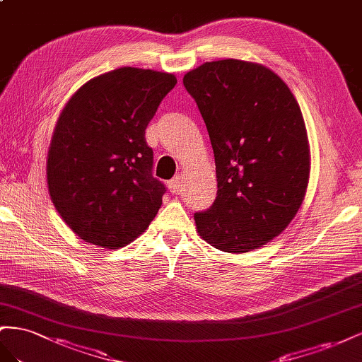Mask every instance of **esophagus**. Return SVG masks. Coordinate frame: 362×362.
Instances as JSON below:
<instances>
[{
  "label": "esophagus",
  "mask_w": 362,
  "mask_h": 362,
  "mask_svg": "<svg viewBox=\"0 0 362 362\" xmlns=\"http://www.w3.org/2000/svg\"><path fill=\"white\" fill-rule=\"evenodd\" d=\"M168 188H170V191H171L173 194H177V192L180 191V188H182L180 177H174V179H171V180L168 182Z\"/></svg>",
  "instance_id": "esophagus-1"
}]
</instances>
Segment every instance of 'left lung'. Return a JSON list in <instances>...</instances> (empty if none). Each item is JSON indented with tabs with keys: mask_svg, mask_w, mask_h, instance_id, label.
Listing matches in <instances>:
<instances>
[{
	"mask_svg": "<svg viewBox=\"0 0 362 362\" xmlns=\"http://www.w3.org/2000/svg\"><path fill=\"white\" fill-rule=\"evenodd\" d=\"M209 133L216 197L195 212L202 238L227 253L262 247L285 230L305 199L309 146L293 92L252 62H206L183 77Z\"/></svg>",
	"mask_w": 362,
	"mask_h": 362,
	"instance_id": "obj_1",
	"label": "left lung"
}]
</instances>
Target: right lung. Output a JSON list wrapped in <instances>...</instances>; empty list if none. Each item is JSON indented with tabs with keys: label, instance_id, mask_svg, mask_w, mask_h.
Masks as SVG:
<instances>
[{
	"label": "right lung",
	"instance_id": "obj_1",
	"mask_svg": "<svg viewBox=\"0 0 362 362\" xmlns=\"http://www.w3.org/2000/svg\"><path fill=\"white\" fill-rule=\"evenodd\" d=\"M177 83L168 72L124 66L89 80L69 98L51 138V202L81 240L119 249L156 216L165 185L153 177L146 129Z\"/></svg>",
	"mask_w": 362,
	"mask_h": 362
}]
</instances>
